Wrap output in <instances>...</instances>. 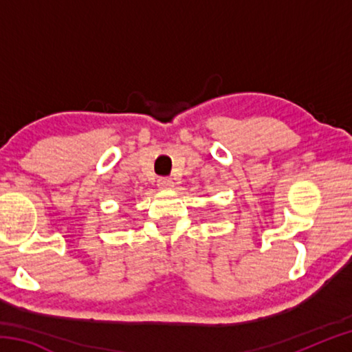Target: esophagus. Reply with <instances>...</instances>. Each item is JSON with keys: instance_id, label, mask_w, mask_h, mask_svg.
Masks as SVG:
<instances>
[{"instance_id": "esophagus-1", "label": "esophagus", "mask_w": 352, "mask_h": 352, "mask_svg": "<svg viewBox=\"0 0 352 352\" xmlns=\"http://www.w3.org/2000/svg\"><path fill=\"white\" fill-rule=\"evenodd\" d=\"M157 184H158V188L163 189V190H168V189L174 188V182H172L170 178H164V177L163 178H158Z\"/></svg>"}]
</instances>
